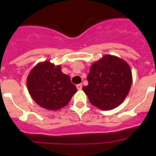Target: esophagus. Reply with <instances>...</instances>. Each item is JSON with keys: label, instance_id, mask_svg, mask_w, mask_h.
Returning <instances> with one entry per match:
<instances>
[{"label": "esophagus", "instance_id": "34e87169", "mask_svg": "<svg viewBox=\"0 0 156 156\" xmlns=\"http://www.w3.org/2000/svg\"><path fill=\"white\" fill-rule=\"evenodd\" d=\"M76 87H77V89L78 90H81V88H82V84H77Z\"/></svg>", "mask_w": 156, "mask_h": 156}]
</instances>
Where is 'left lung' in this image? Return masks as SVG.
I'll list each match as a JSON object with an SVG mask.
<instances>
[{"instance_id": "1", "label": "left lung", "mask_w": 156, "mask_h": 156, "mask_svg": "<svg viewBox=\"0 0 156 156\" xmlns=\"http://www.w3.org/2000/svg\"><path fill=\"white\" fill-rule=\"evenodd\" d=\"M87 78L88 85L82 90L91 104L111 110L126 98L131 87L132 72L124 59L107 54L92 64Z\"/></svg>"}]
</instances>
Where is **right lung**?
Instances as JSON below:
<instances>
[{"instance_id":"obj_1","label":"right lung","mask_w":156,"mask_h":156,"mask_svg":"<svg viewBox=\"0 0 156 156\" xmlns=\"http://www.w3.org/2000/svg\"><path fill=\"white\" fill-rule=\"evenodd\" d=\"M27 87L32 100L46 109H60L69 103L77 88L59 65L50 61L37 63L27 77Z\"/></svg>"}]
</instances>
